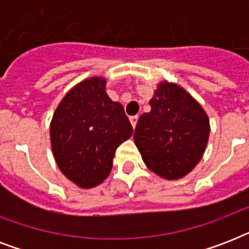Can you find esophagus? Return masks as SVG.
Segmentation results:
<instances>
[{
    "mask_svg": "<svg viewBox=\"0 0 249 249\" xmlns=\"http://www.w3.org/2000/svg\"><path fill=\"white\" fill-rule=\"evenodd\" d=\"M129 120H130V124H132V126L133 128H136V125H137V121H138V116H130V119H129Z\"/></svg>",
    "mask_w": 249,
    "mask_h": 249,
    "instance_id": "obj_1",
    "label": "esophagus"
}]
</instances>
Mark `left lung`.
Returning a JSON list of instances; mask_svg holds the SVG:
<instances>
[{"mask_svg":"<svg viewBox=\"0 0 249 249\" xmlns=\"http://www.w3.org/2000/svg\"><path fill=\"white\" fill-rule=\"evenodd\" d=\"M133 136L148 169L165 179L185 177L200 161L208 143V115L182 86L160 83Z\"/></svg>","mask_w":249,"mask_h":249,"instance_id":"obj_1","label":"left lung"}]
</instances>
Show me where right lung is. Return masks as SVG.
<instances>
[{
  "label": "right lung",
  "mask_w": 249,
  "mask_h": 249,
  "mask_svg": "<svg viewBox=\"0 0 249 249\" xmlns=\"http://www.w3.org/2000/svg\"><path fill=\"white\" fill-rule=\"evenodd\" d=\"M105 77H89L75 85L56 107L50 141L56 165L81 189L108 177L116 148L133 128L119 102L106 93Z\"/></svg>",
  "instance_id": "obj_1"
}]
</instances>
